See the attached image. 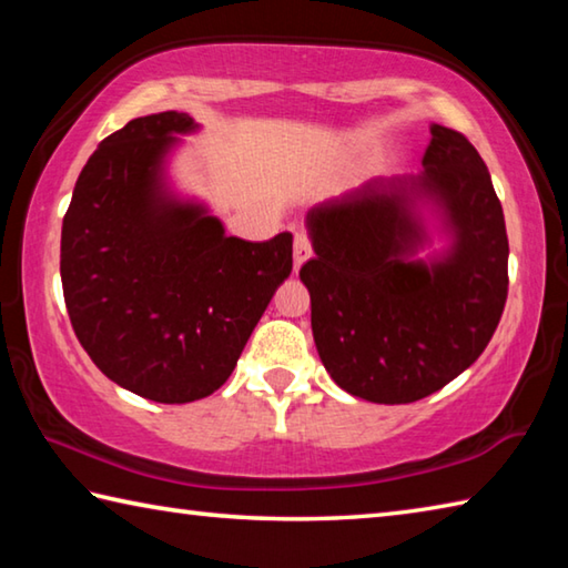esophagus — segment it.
Masks as SVG:
<instances>
[{
  "label": "esophagus",
  "instance_id": "1",
  "mask_svg": "<svg viewBox=\"0 0 568 568\" xmlns=\"http://www.w3.org/2000/svg\"><path fill=\"white\" fill-rule=\"evenodd\" d=\"M313 255V247H311V240H307V235L297 233L295 235V243H293V261H295V273L301 271L305 261H311Z\"/></svg>",
  "mask_w": 568,
  "mask_h": 568
}]
</instances>
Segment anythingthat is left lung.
Segmentation results:
<instances>
[{
	"instance_id": "1",
	"label": "left lung",
	"mask_w": 568,
	"mask_h": 568,
	"mask_svg": "<svg viewBox=\"0 0 568 568\" xmlns=\"http://www.w3.org/2000/svg\"><path fill=\"white\" fill-rule=\"evenodd\" d=\"M420 165L305 217L315 348L345 393L386 406L426 398L474 365L508 291L504 210L476 148L434 122Z\"/></svg>"
}]
</instances>
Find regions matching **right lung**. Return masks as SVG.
I'll list each match as a JSON object with an SVG mask.
<instances>
[{"instance_id":"obj_1","label":"right lung","mask_w":568,"mask_h":568,"mask_svg":"<svg viewBox=\"0 0 568 568\" xmlns=\"http://www.w3.org/2000/svg\"><path fill=\"white\" fill-rule=\"evenodd\" d=\"M187 112L130 120L82 168L62 223L72 328L118 386L155 403L215 393L293 271V235L247 243L205 200L182 195L175 152Z\"/></svg>"}]
</instances>
